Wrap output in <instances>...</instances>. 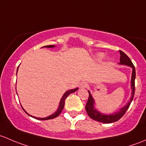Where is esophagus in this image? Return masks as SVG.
Wrapping results in <instances>:
<instances>
[{
  "label": "esophagus",
  "instance_id": "34e87169",
  "mask_svg": "<svg viewBox=\"0 0 146 146\" xmlns=\"http://www.w3.org/2000/svg\"><path fill=\"white\" fill-rule=\"evenodd\" d=\"M88 86V84L86 82H82L80 84V88H86Z\"/></svg>",
  "mask_w": 146,
  "mask_h": 146
}]
</instances>
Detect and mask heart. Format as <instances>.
Returning <instances> with one entry per match:
<instances>
[{"instance_id": "heart-1", "label": "heart", "mask_w": 146, "mask_h": 146, "mask_svg": "<svg viewBox=\"0 0 146 146\" xmlns=\"http://www.w3.org/2000/svg\"><path fill=\"white\" fill-rule=\"evenodd\" d=\"M105 58V54L103 52H98L95 55V59L97 61H101Z\"/></svg>"}]
</instances>
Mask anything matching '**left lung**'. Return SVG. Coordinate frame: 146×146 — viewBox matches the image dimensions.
<instances>
[{
    "instance_id": "left-lung-1",
    "label": "left lung",
    "mask_w": 146,
    "mask_h": 146,
    "mask_svg": "<svg viewBox=\"0 0 146 146\" xmlns=\"http://www.w3.org/2000/svg\"><path fill=\"white\" fill-rule=\"evenodd\" d=\"M120 53V62L119 63L121 65H127L132 68V74H131V97L129 99V102L127 103L125 106L121 108L119 110L114 113L109 114V115H106V114L101 113L99 112L98 110H96L95 108V100H94V98L92 95L91 94V92L88 91L89 96H88V101H87L86 105V110L87 114L88 116L90 117L93 119L96 120V121H100V122L105 123V124H108V123H112L115 122V121H118L120 118L122 117L123 115L125 114L128 108L130 106L131 103L133 100V96H134L135 92V78H136V70H135L134 65L132 63L131 60L130 58L122 52L121 50H119Z\"/></svg>"
}]
</instances>
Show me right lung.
I'll return each instance as SVG.
<instances>
[{
	"label": "right lung",
	"instance_id": "obj_1",
	"mask_svg": "<svg viewBox=\"0 0 146 146\" xmlns=\"http://www.w3.org/2000/svg\"><path fill=\"white\" fill-rule=\"evenodd\" d=\"M43 47H46V48H54L55 47V46H52V45H49V46H43ZM43 48V47H42ZM17 70H18V68L17 70ZM78 90V88H74V89H71V90H68V91H66L65 93H64V94H63L62 98H61L60 101V103H59V106H58V110H57L56 111H55V112H54L53 114H52V115H50V116L48 117H43V118H40V117H34V116H31V115H29V114H28L27 112H26V111L25 110V109H24L23 108H22V109L24 110V111H25V112H26L27 114L28 115H29L30 117H31L34 118V119H39V120H48V119H54L55 117H57L58 116H59L60 114L61 113V112L62 111L63 108H64V101H65V99L67 98V97L70 94H72V93L75 92V91H76Z\"/></svg>",
	"mask_w": 146,
	"mask_h": 146
}]
</instances>
